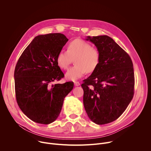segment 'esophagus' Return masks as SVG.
Here are the masks:
<instances>
[{"instance_id":"esophagus-1","label":"esophagus","mask_w":151,"mask_h":151,"mask_svg":"<svg viewBox=\"0 0 151 151\" xmlns=\"http://www.w3.org/2000/svg\"><path fill=\"white\" fill-rule=\"evenodd\" d=\"M74 83H75V86H79L80 85V83L79 82H75Z\"/></svg>"}]
</instances>
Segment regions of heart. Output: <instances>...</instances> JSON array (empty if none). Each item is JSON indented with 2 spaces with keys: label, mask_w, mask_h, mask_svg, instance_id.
Here are the masks:
<instances>
[{
  "label": "heart",
  "mask_w": 151,
  "mask_h": 151,
  "mask_svg": "<svg viewBox=\"0 0 151 151\" xmlns=\"http://www.w3.org/2000/svg\"><path fill=\"white\" fill-rule=\"evenodd\" d=\"M100 55L99 51L83 40L75 39L70 42L67 47V51H60L56 58L59 68L66 70L75 60V65L66 72V78L76 81L87 72L93 73L100 63Z\"/></svg>",
  "instance_id": "obj_1"
}]
</instances>
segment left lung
I'll return each instance as SVG.
<instances>
[{
  "instance_id": "left-lung-1",
  "label": "left lung",
  "mask_w": 151,
  "mask_h": 151,
  "mask_svg": "<svg viewBox=\"0 0 151 151\" xmlns=\"http://www.w3.org/2000/svg\"><path fill=\"white\" fill-rule=\"evenodd\" d=\"M100 55L96 69L83 81V102L89 118L99 125L118 119L134 93L133 64L129 55L108 36H88Z\"/></svg>"
}]
</instances>
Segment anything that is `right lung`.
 <instances>
[{
    "label": "right lung",
    "mask_w": 151,
    "mask_h": 151,
    "mask_svg": "<svg viewBox=\"0 0 151 151\" xmlns=\"http://www.w3.org/2000/svg\"><path fill=\"white\" fill-rule=\"evenodd\" d=\"M68 41L61 33L35 37L19 58L14 71L15 91L20 109L32 121L49 124L58 116L73 82L52 84L64 77L58 53Z\"/></svg>",
    "instance_id": "obj_1"
}]
</instances>
